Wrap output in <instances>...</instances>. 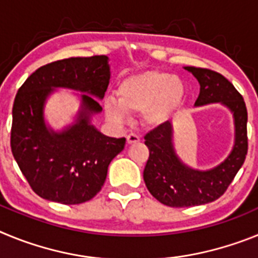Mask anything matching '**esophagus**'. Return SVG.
I'll return each mask as SVG.
<instances>
[{"mask_svg": "<svg viewBox=\"0 0 258 258\" xmlns=\"http://www.w3.org/2000/svg\"><path fill=\"white\" fill-rule=\"evenodd\" d=\"M141 141L140 136H137V134L134 133H131V134H127L126 137V142L129 143V145H133V143H138Z\"/></svg>", "mask_w": 258, "mask_h": 258, "instance_id": "1", "label": "esophagus"}]
</instances>
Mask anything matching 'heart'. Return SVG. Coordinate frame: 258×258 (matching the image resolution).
<instances>
[{
    "instance_id": "obj_1",
    "label": "heart",
    "mask_w": 258,
    "mask_h": 258,
    "mask_svg": "<svg viewBox=\"0 0 258 258\" xmlns=\"http://www.w3.org/2000/svg\"><path fill=\"white\" fill-rule=\"evenodd\" d=\"M183 83L164 71H145L125 77L118 84L117 101L108 98L104 104L107 117L121 124L125 113L142 112L143 122L160 127L178 112L184 99Z\"/></svg>"
}]
</instances>
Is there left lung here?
Returning <instances> with one entry per match:
<instances>
[{
  "mask_svg": "<svg viewBox=\"0 0 258 258\" xmlns=\"http://www.w3.org/2000/svg\"><path fill=\"white\" fill-rule=\"evenodd\" d=\"M199 81L200 93L195 107L221 103L234 117L235 141L231 152L209 170L194 169L181 160L173 143V125L168 121L146 134L145 145L150 156L143 170V179L152 197L168 207L202 206L223 195L241 168L248 151L247 107L226 77L207 68L184 67Z\"/></svg>",
  "mask_w": 258,
  "mask_h": 258,
  "instance_id": "8db88e82",
  "label": "left lung"
}]
</instances>
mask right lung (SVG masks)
Listing matches in <instances>:
<instances>
[{"label": "right lung", "instance_id": "obj_1", "mask_svg": "<svg viewBox=\"0 0 258 258\" xmlns=\"http://www.w3.org/2000/svg\"><path fill=\"white\" fill-rule=\"evenodd\" d=\"M111 77L108 56L68 58L42 66L24 81L13 106L11 151L32 190L42 199L80 204L103 186L109 163L125 138L107 137L92 124ZM56 87L81 92L74 124L56 132L46 124L44 104Z\"/></svg>", "mask_w": 258, "mask_h": 258}]
</instances>
